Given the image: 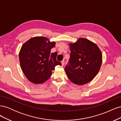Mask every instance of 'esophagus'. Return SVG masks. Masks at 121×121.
Segmentation results:
<instances>
[{
  "mask_svg": "<svg viewBox=\"0 0 121 121\" xmlns=\"http://www.w3.org/2000/svg\"><path fill=\"white\" fill-rule=\"evenodd\" d=\"M61 65H62V66H63V65H64V64H65V61H64V60H63V61H61Z\"/></svg>",
  "mask_w": 121,
  "mask_h": 121,
  "instance_id": "34e87169",
  "label": "esophagus"
}]
</instances>
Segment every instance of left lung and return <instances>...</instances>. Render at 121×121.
<instances>
[{
    "instance_id": "8db88e82",
    "label": "left lung",
    "mask_w": 121,
    "mask_h": 121,
    "mask_svg": "<svg viewBox=\"0 0 121 121\" xmlns=\"http://www.w3.org/2000/svg\"><path fill=\"white\" fill-rule=\"evenodd\" d=\"M70 58L65 70L74 83L82 85L90 82L97 74L102 63V53L95 44L85 38L69 44Z\"/></svg>"
}]
</instances>
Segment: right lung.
<instances>
[{"label":"right lung","mask_w":121,"mask_h":121,"mask_svg":"<svg viewBox=\"0 0 121 121\" xmlns=\"http://www.w3.org/2000/svg\"><path fill=\"white\" fill-rule=\"evenodd\" d=\"M55 45L56 42L49 41L46 37H35L22 46L19 53L20 65L30 82L35 84L45 82L52 75L55 67L61 65L56 59L57 53H50Z\"/></svg>","instance_id":"right-lung-1"}]
</instances>
